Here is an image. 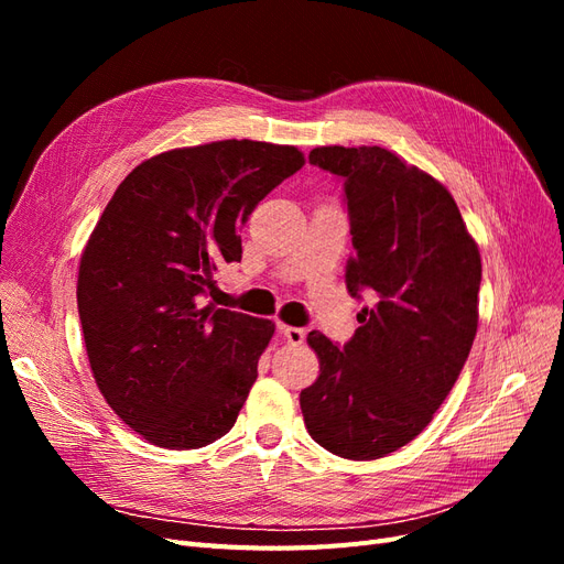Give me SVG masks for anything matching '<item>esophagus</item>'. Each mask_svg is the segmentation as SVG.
<instances>
[{
    "instance_id": "obj_1",
    "label": "esophagus",
    "mask_w": 564,
    "mask_h": 564,
    "mask_svg": "<svg viewBox=\"0 0 564 564\" xmlns=\"http://www.w3.org/2000/svg\"><path fill=\"white\" fill-rule=\"evenodd\" d=\"M278 329H280V334L284 336V340L286 344H292V346H301L303 340H305V329H301V327H289V324H278Z\"/></svg>"
}]
</instances>
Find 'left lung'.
I'll return each mask as SVG.
<instances>
[{"mask_svg":"<svg viewBox=\"0 0 564 564\" xmlns=\"http://www.w3.org/2000/svg\"><path fill=\"white\" fill-rule=\"evenodd\" d=\"M344 181L355 253L348 294L377 301L344 346L311 332L317 381L305 429L327 452L369 460L412 442L454 388L477 332L480 251L440 181L379 145L311 150Z\"/></svg>","mask_w":564,"mask_h":564,"instance_id":"1","label":"left lung"}]
</instances>
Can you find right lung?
Segmentation results:
<instances>
[{"mask_svg": "<svg viewBox=\"0 0 564 564\" xmlns=\"http://www.w3.org/2000/svg\"><path fill=\"white\" fill-rule=\"evenodd\" d=\"M305 164L294 145L216 141L162 152L119 183L79 261L77 311L98 390L164 449L224 437L275 324L214 308V272L242 228Z\"/></svg>", "mask_w": 564, "mask_h": 564, "instance_id": "add662e5", "label": "right lung"}]
</instances>
